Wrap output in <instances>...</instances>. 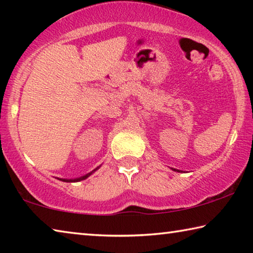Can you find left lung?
<instances>
[{
  "instance_id": "left-lung-1",
  "label": "left lung",
  "mask_w": 253,
  "mask_h": 253,
  "mask_svg": "<svg viewBox=\"0 0 253 253\" xmlns=\"http://www.w3.org/2000/svg\"><path fill=\"white\" fill-rule=\"evenodd\" d=\"M173 170H175V172H178V173H182L183 170H179V169H172Z\"/></svg>"
}]
</instances>
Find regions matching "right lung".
<instances>
[{
	"label": "right lung",
	"mask_w": 253,
	"mask_h": 253,
	"mask_svg": "<svg viewBox=\"0 0 253 253\" xmlns=\"http://www.w3.org/2000/svg\"><path fill=\"white\" fill-rule=\"evenodd\" d=\"M101 165H99L98 166V168H96L95 169L93 170H91L90 173H88V174H85V175H84V176H80V177H77V178H58V179H60V181H63V182H67V183H74V182H80V181H84V179H85V178H88L89 176H90V175L93 173V172H96V170L100 168Z\"/></svg>",
	"instance_id": "1"
}]
</instances>
